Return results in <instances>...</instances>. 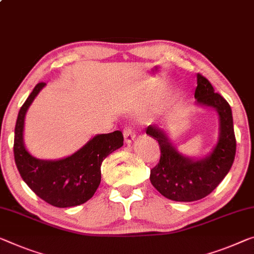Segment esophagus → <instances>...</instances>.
Wrapping results in <instances>:
<instances>
[{
    "instance_id": "obj_1",
    "label": "esophagus",
    "mask_w": 254,
    "mask_h": 254,
    "mask_svg": "<svg viewBox=\"0 0 254 254\" xmlns=\"http://www.w3.org/2000/svg\"><path fill=\"white\" fill-rule=\"evenodd\" d=\"M136 137V132L132 129L131 127H126L124 129V138H125V143L130 144L132 140Z\"/></svg>"
}]
</instances>
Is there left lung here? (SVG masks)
Instances as JSON below:
<instances>
[{"instance_id":"obj_1","label":"left lung","mask_w":254,"mask_h":254,"mask_svg":"<svg viewBox=\"0 0 254 254\" xmlns=\"http://www.w3.org/2000/svg\"><path fill=\"white\" fill-rule=\"evenodd\" d=\"M194 97L196 104L216 109L219 115V139L205 158L190 159L179 153L165 130L154 125L146 134L158 140L161 157L151 169L150 181L158 192L173 201L192 202L209 195L231 170L236 153L231 105L214 89L210 81L197 73Z\"/></svg>"}]
</instances>
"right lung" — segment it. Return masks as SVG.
Returning a JSON list of instances; mask_svg holds the SVG:
<instances>
[{
    "label": "right lung",
    "instance_id": "right-lung-1",
    "mask_svg": "<svg viewBox=\"0 0 254 254\" xmlns=\"http://www.w3.org/2000/svg\"><path fill=\"white\" fill-rule=\"evenodd\" d=\"M45 85L38 83L19 111L14 128L15 165L23 182L49 204L58 208L80 205L96 192L103 160L124 145L123 132L96 135L80 150L60 160L33 157L23 144V125L27 110Z\"/></svg>",
    "mask_w": 254,
    "mask_h": 254
}]
</instances>
